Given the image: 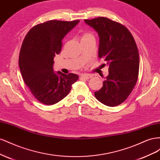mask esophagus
Masks as SVG:
<instances>
[{"instance_id":"1","label":"esophagus","mask_w":160,"mask_h":160,"mask_svg":"<svg viewBox=\"0 0 160 160\" xmlns=\"http://www.w3.org/2000/svg\"><path fill=\"white\" fill-rule=\"evenodd\" d=\"M91 77H92V75H89V74H84V75H81V78L84 79H89L91 78Z\"/></svg>"}]
</instances>
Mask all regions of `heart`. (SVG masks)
I'll return each mask as SVG.
<instances>
[{"label":"heart","instance_id":"obj_1","mask_svg":"<svg viewBox=\"0 0 160 160\" xmlns=\"http://www.w3.org/2000/svg\"><path fill=\"white\" fill-rule=\"evenodd\" d=\"M93 37V35H92L91 33L90 32H84L83 35L81 36V39H83V38H88V37Z\"/></svg>","mask_w":160,"mask_h":160}]
</instances>
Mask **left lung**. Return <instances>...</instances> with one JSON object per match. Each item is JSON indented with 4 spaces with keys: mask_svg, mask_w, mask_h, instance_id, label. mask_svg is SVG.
<instances>
[{
    "mask_svg": "<svg viewBox=\"0 0 160 160\" xmlns=\"http://www.w3.org/2000/svg\"><path fill=\"white\" fill-rule=\"evenodd\" d=\"M85 22L98 33V57L109 65V75L101 89L95 92V98L109 107L119 105L137 83L139 56L136 43L126 27L108 18L85 19Z\"/></svg>",
    "mask_w": 160,
    "mask_h": 160,
    "instance_id": "1",
    "label": "left lung"
}]
</instances>
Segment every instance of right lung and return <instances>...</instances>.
<instances>
[{
	"mask_svg": "<svg viewBox=\"0 0 160 160\" xmlns=\"http://www.w3.org/2000/svg\"><path fill=\"white\" fill-rule=\"evenodd\" d=\"M79 20H52L33 27L25 36L19 54L18 65L24 81L35 98L45 105H53L69 94L79 76L53 71L55 55L62 40Z\"/></svg>",
	"mask_w": 160,
	"mask_h": 160,
	"instance_id": "obj_1",
	"label": "right lung"
}]
</instances>
